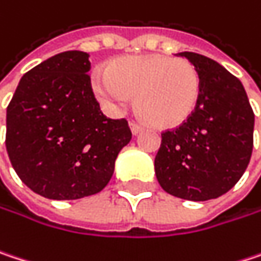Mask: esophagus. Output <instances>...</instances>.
Returning a JSON list of instances; mask_svg holds the SVG:
<instances>
[{
  "mask_svg": "<svg viewBox=\"0 0 261 261\" xmlns=\"http://www.w3.org/2000/svg\"><path fill=\"white\" fill-rule=\"evenodd\" d=\"M130 128L133 131V134H139L140 131L143 130V127L140 124H137V122H130Z\"/></svg>",
  "mask_w": 261,
  "mask_h": 261,
  "instance_id": "obj_1",
  "label": "esophagus"
}]
</instances>
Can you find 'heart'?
Instances as JSON below:
<instances>
[{
  "label": "heart",
  "instance_id": "b5f03b06",
  "mask_svg": "<svg viewBox=\"0 0 261 261\" xmlns=\"http://www.w3.org/2000/svg\"><path fill=\"white\" fill-rule=\"evenodd\" d=\"M92 89L115 112L125 109L137 95V109L152 127L173 128L196 110L201 79L188 60L142 55L112 62L107 73L95 71Z\"/></svg>",
  "mask_w": 261,
  "mask_h": 261
}]
</instances>
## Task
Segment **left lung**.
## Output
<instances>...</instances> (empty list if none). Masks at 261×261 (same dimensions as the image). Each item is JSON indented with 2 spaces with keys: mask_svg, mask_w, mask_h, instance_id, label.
Instances as JSON below:
<instances>
[{
  "mask_svg": "<svg viewBox=\"0 0 261 261\" xmlns=\"http://www.w3.org/2000/svg\"><path fill=\"white\" fill-rule=\"evenodd\" d=\"M201 79L199 105L179 127L161 133L155 175L161 188L184 200L217 199L248 167L254 112L241 81L217 61L180 52Z\"/></svg>",
  "mask_w": 261,
  "mask_h": 261,
  "instance_id": "left-lung-1",
  "label": "left lung"
}]
</instances>
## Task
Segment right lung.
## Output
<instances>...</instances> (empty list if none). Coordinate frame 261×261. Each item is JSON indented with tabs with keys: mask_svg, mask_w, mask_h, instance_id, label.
I'll list each match as a JSON object with an SVG mask.
<instances>
[{
	"mask_svg": "<svg viewBox=\"0 0 261 261\" xmlns=\"http://www.w3.org/2000/svg\"><path fill=\"white\" fill-rule=\"evenodd\" d=\"M89 55L68 50L25 73L7 106L6 148L34 193L76 200L100 193L128 145L127 119H109L91 88Z\"/></svg>",
	"mask_w": 261,
	"mask_h": 261,
	"instance_id": "add662e5",
	"label": "right lung"
}]
</instances>
